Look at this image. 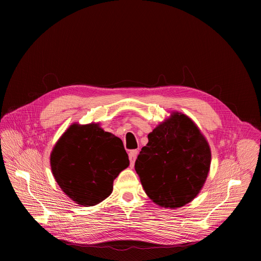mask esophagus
<instances>
[{
    "instance_id": "obj_1",
    "label": "esophagus",
    "mask_w": 261,
    "mask_h": 261,
    "mask_svg": "<svg viewBox=\"0 0 261 261\" xmlns=\"http://www.w3.org/2000/svg\"><path fill=\"white\" fill-rule=\"evenodd\" d=\"M137 155H138V151H137V150H132V151H130V153H129V160H130L131 166L134 165V162H135V160H136V158H137Z\"/></svg>"
}]
</instances>
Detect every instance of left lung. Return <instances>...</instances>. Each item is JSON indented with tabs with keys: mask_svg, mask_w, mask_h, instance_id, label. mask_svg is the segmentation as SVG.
I'll use <instances>...</instances> for the list:
<instances>
[{
	"mask_svg": "<svg viewBox=\"0 0 261 261\" xmlns=\"http://www.w3.org/2000/svg\"><path fill=\"white\" fill-rule=\"evenodd\" d=\"M135 161L142 187L155 203L175 208L195 198L211 166L207 141L194 122L179 113L147 135Z\"/></svg>",
	"mask_w": 261,
	"mask_h": 261,
	"instance_id": "obj_1",
	"label": "left lung"
}]
</instances>
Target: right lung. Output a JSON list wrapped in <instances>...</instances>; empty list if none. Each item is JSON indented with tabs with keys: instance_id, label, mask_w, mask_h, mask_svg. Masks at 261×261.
<instances>
[{
	"instance_id": "add662e5",
	"label": "right lung",
	"mask_w": 261,
	"mask_h": 261,
	"mask_svg": "<svg viewBox=\"0 0 261 261\" xmlns=\"http://www.w3.org/2000/svg\"><path fill=\"white\" fill-rule=\"evenodd\" d=\"M50 164L61 189L73 201L91 206L111 194L129 158L123 141L98 124H74L54 147Z\"/></svg>"
}]
</instances>
